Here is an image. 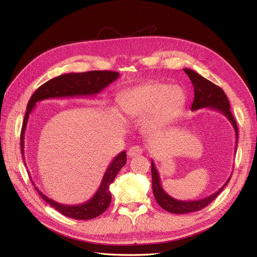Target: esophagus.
Segmentation results:
<instances>
[{"mask_svg": "<svg viewBox=\"0 0 257 257\" xmlns=\"http://www.w3.org/2000/svg\"><path fill=\"white\" fill-rule=\"evenodd\" d=\"M143 153V150L141 147L138 146H133L131 147L128 151H127V155L130 158H134V157H138V155H141Z\"/></svg>", "mask_w": 257, "mask_h": 257, "instance_id": "34e87169", "label": "esophagus"}]
</instances>
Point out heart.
Masks as SVG:
<instances>
[{
  "label": "heart",
  "instance_id": "obj_1",
  "mask_svg": "<svg viewBox=\"0 0 257 257\" xmlns=\"http://www.w3.org/2000/svg\"><path fill=\"white\" fill-rule=\"evenodd\" d=\"M184 102V93L175 85L162 82L148 83L126 92L121 97V108L126 114L144 118L146 125L157 128L174 119Z\"/></svg>",
  "mask_w": 257,
  "mask_h": 257
}]
</instances>
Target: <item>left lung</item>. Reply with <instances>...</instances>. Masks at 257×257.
Segmentation results:
<instances>
[{
    "label": "left lung",
    "instance_id": "obj_1",
    "mask_svg": "<svg viewBox=\"0 0 257 257\" xmlns=\"http://www.w3.org/2000/svg\"><path fill=\"white\" fill-rule=\"evenodd\" d=\"M185 74L190 77V79L193 83L194 87V100L191 106L192 110L201 109V108H209V109H214L216 111H220L224 114L228 121L231 123L232 127L235 130L236 133V147L237 150V144H238V127L237 122L234 118V115L230 112V105L228 102V98L225 94V92L217 87L213 82L209 81L208 79L204 78L196 72L192 71L190 68H183ZM151 174H152V191L153 195L157 203L170 213L176 214H184L190 212H195L198 210L205 208L208 206L216 196L222 192V190L226 186L229 182L230 177L227 179V181L224 183L221 189L217 190L212 195H210L206 198L198 199V200H192V201H183L178 200L169 196L168 194L163 190L161 184V179L157 167H155L153 161H151Z\"/></svg>",
    "mask_w": 257,
    "mask_h": 257
}]
</instances>
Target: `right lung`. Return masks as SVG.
<instances>
[{
	"mask_svg": "<svg viewBox=\"0 0 257 257\" xmlns=\"http://www.w3.org/2000/svg\"><path fill=\"white\" fill-rule=\"evenodd\" d=\"M119 77V73L111 71H91L85 73H69L61 75L56 78L45 82L38 88L33 95L31 96L27 112L23 120V125L21 130V153L25 160V134L29 120V115L34 109L37 102L44 99L56 98V97H77V96H89L95 95L99 93L107 85H109ZM126 152L122 151L112 160L108 166L106 173L102 179V182L98 186V190L93 195L92 198L84 201L79 205H63L57 203L43 194L36 186L35 189L42 198L49 204L51 207L67 217H72L75 220H91L105 212V210L109 207L111 201V194L109 186L113 182L115 176L119 170L125 165ZM26 164V163H25ZM34 184V183H33Z\"/></svg>",
	"mask_w": 257,
	"mask_h": 257,
	"instance_id": "obj_1",
	"label": "right lung"
}]
</instances>
